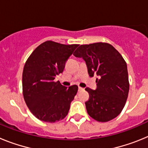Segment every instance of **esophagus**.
<instances>
[{
	"label": "esophagus",
	"instance_id": "esophagus-1",
	"mask_svg": "<svg viewBox=\"0 0 148 148\" xmlns=\"http://www.w3.org/2000/svg\"><path fill=\"white\" fill-rule=\"evenodd\" d=\"M82 90H84V88H83V87H78V91H82Z\"/></svg>",
	"mask_w": 148,
	"mask_h": 148
}]
</instances>
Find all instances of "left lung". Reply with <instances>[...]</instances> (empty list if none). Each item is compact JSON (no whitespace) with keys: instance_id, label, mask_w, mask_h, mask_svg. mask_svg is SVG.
Listing matches in <instances>:
<instances>
[{"instance_id":"left-lung-1","label":"left lung","mask_w":148,"mask_h":148,"mask_svg":"<svg viewBox=\"0 0 148 148\" xmlns=\"http://www.w3.org/2000/svg\"><path fill=\"white\" fill-rule=\"evenodd\" d=\"M73 55L84 60L90 77H99L95 90L85 88L90 95L85 102L89 116L101 122L116 118L125 107L130 87L121 55L111 44L102 42L81 45Z\"/></svg>"}]
</instances>
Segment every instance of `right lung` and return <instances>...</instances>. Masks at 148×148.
Wrapping results in <instances>:
<instances>
[{
  "mask_svg": "<svg viewBox=\"0 0 148 148\" xmlns=\"http://www.w3.org/2000/svg\"><path fill=\"white\" fill-rule=\"evenodd\" d=\"M78 44L65 45L47 40L26 61L22 75L23 95L31 113L40 121L55 122L66 117L78 86L67 87L54 79Z\"/></svg>",
  "mask_w": 148,
  "mask_h": 148,
  "instance_id": "1",
  "label": "right lung"
}]
</instances>
